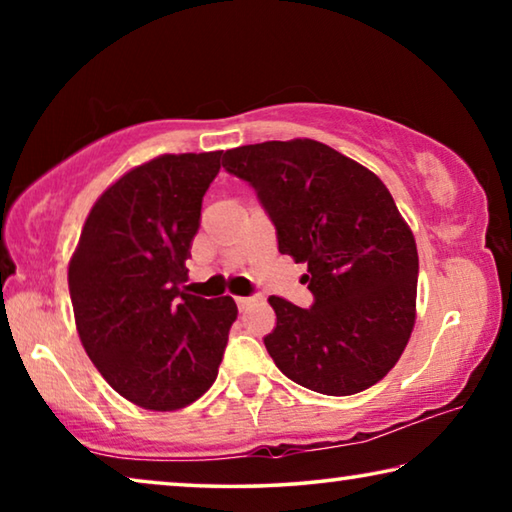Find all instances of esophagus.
Returning a JSON list of instances; mask_svg holds the SVG:
<instances>
[{"label":"esophagus","instance_id":"esophagus-1","mask_svg":"<svg viewBox=\"0 0 512 512\" xmlns=\"http://www.w3.org/2000/svg\"><path fill=\"white\" fill-rule=\"evenodd\" d=\"M237 300V307L244 311V309H248L250 305H253V298H244V296H239V298H235Z\"/></svg>","mask_w":512,"mask_h":512}]
</instances>
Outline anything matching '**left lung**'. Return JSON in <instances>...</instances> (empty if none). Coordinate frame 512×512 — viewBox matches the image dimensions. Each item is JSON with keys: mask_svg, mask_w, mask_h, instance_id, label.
Instances as JSON below:
<instances>
[{"mask_svg": "<svg viewBox=\"0 0 512 512\" xmlns=\"http://www.w3.org/2000/svg\"><path fill=\"white\" fill-rule=\"evenodd\" d=\"M223 169L255 189L277 250L307 264L309 309L271 296L264 345L309 391H366L402 357L415 325L418 248L391 192L359 162L316 140L262 142L223 153Z\"/></svg>", "mask_w": 512, "mask_h": 512, "instance_id": "obj_1", "label": "left lung"}]
</instances>
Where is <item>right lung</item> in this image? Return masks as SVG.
<instances>
[{"label": "right lung", "mask_w": 512, "mask_h": 512, "mask_svg": "<svg viewBox=\"0 0 512 512\" xmlns=\"http://www.w3.org/2000/svg\"><path fill=\"white\" fill-rule=\"evenodd\" d=\"M221 155H160L128 171L94 203L69 262L83 348L103 379L142 409L196 402L219 375L237 320L230 296L180 291Z\"/></svg>", "instance_id": "add662e5"}]
</instances>
